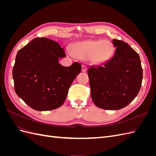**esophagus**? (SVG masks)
I'll return each instance as SVG.
<instances>
[{
	"label": "esophagus",
	"instance_id": "34e87169",
	"mask_svg": "<svg viewBox=\"0 0 156 156\" xmlns=\"http://www.w3.org/2000/svg\"><path fill=\"white\" fill-rule=\"evenodd\" d=\"M87 70V68L85 65H82V72H85Z\"/></svg>",
	"mask_w": 156,
	"mask_h": 156
}]
</instances>
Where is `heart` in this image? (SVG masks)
<instances>
[{
  "mask_svg": "<svg viewBox=\"0 0 156 156\" xmlns=\"http://www.w3.org/2000/svg\"><path fill=\"white\" fill-rule=\"evenodd\" d=\"M73 55L78 59L89 60L93 64L104 63L114 53V47L108 40H88L78 42L72 49Z\"/></svg>",
  "mask_w": 156,
  "mask_h": 156,
  "instance_id": "b5f03b06",
  "label": "heart"
}]
</instances>
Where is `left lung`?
<instances>
[{
	"instance_id": "8db88e82",
	"label": "left lung",
	"mask_w": 156,
	"mask_h": 156,
	"mask_svg": "<svg viewBox=\"0 0 156 156\" xmlns=\"http://www.w3.org/2000/svg\"><path fill=\"white\" fill-rule=\"evenodd\" d=\"M116 50L112 57L101 66L88 69L91 97L97 107L119 110L137 96L143 80L138 53L126 42L112 40Z\"/></svg>"
}]
</instances>
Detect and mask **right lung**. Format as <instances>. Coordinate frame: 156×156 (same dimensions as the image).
Listing matches in <instances>:
<instances>
[{
  "label": "right lung",
  "instance_id": "add662e5",
  "mask_svg": "<svg viewBox=\"0 0 156 156\" xmlns=\"http://www.w3.org/2000/svg\"><path fill=\"white\" fill-rule=\"evenodd\" d=\"M65 52L55 41L36 37L17 52L13 68L14 88L17 96L38 111L62 106L81 65L69 67L59 64Z\"/></svg>",
  "mask_w": 156,
  "mask_h": 156
}]
</instances>
